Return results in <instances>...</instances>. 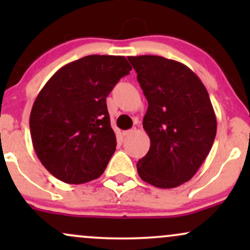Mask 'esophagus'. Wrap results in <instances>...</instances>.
<instances>
[{
  "instance_id": "34e87169",
  "label": "esophagus",
  "mask_w": 250,
  "mask_h": 250,
  "mask_svg": "<svg viewBox=\"0 0 250 250\" xmlns=\"http://www.w3.org/2000/svg\"><path fill=\"white\" fill-rule=\"evenodd\" d=\"M135 130H136V129H129V130H125V131H122V135H123V136H125V137H127V136H130V135L131 134H133V133H135Z\"/></svg>"
}]
</instances>
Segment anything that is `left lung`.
Listing matches in <instances>:
<instances>
[{
    "label": "left lung",
    "instance_id": "1",
    "mask_svg": "<svg viewBox=\"0 0 250 250\" xmlns=\"http://www.w3.org/2000/svg\"><path fill=\"white\" fill-rule=\"evenodd\" d=\"M148 101L143 129L150 139L136 167L157 188L188 182L208 156L216 135V116L199 76L183 63L162 56H129Z\"/></svg>",
    "mask_w": 250,
    "mask_h": 250
}]
</instances>
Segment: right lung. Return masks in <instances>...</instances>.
<instances>
[{"label": "right lung", "instance_id": "right-lung-1", "mask_svg": "<svg viewBox=\"0 0 250 250\" xmlns=\"http://www.w3.org/2000/svg\"><path fill=\"white\" fill-rule=\"evenodd\" d=\"M131 70L125 56L89 55L63 65L31 108V141L56 179L81 185L100 177L116 150L108 94Z\"/></svg>", "mask_w": 250, "mask_h": 250}]
</instances>
